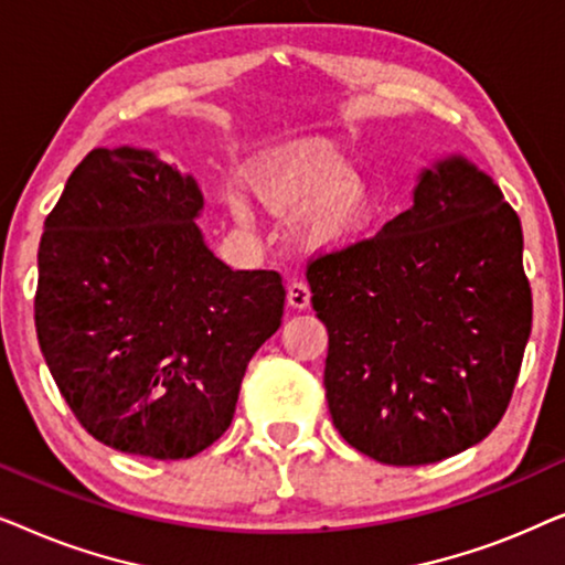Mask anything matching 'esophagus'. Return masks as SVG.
Instances as JSON below:
<instances>
[{
  "label": "esophagus",
  "mask_w": 565,
  "mask_h": 565,
  "mask_svg": "<svg viewBox=\"0 0 565 565\" xmlns=\"http://www.w3.org/2000/svg\"><path fill=\"white\" fill-rule=\"evenodd\" d=\"M288 306L296 308V311H306L311 306V290L303 280H292L288 285Z\"/></svg>",
  "instance_id": "1"
}]
</instances>
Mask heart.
Returning a JSON list of instances; mask_svg holds the SVG:
<instances>
[{"mask_svg": "<svg viewBox=\"0 0 565 565\" xmlns=\"http://www.w3.org/2000/svg\"><path fill=\"white\" fill-rule=\"evenodd\" d=\"M244 188L275 218L298 215L296 238L306 252H342L373 228L377 195L342 153L319 141L269 149L244 172ZM236 218H249L242 195H228Z\"/></svg>", "mask_w": 565, "mask_h": 565, "instance_id": "1", "label": "heart"}]
</instances>
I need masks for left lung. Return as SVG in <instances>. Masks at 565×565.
I'll use <instances>...</instances> for the list:
<instances>
[{"instance_id":"left-lung-1","label":"left lung","mask_w":565,"mask_h":565,"mask_svg":"<svg viewBox=\"0 0 565 565\" xmlns=\"http://www.w3.org/2000/svg\"><path fill=\"white\" fill-rule=\"evenodd\" d=\"M522 246L499 184L447 157L373 238L308 265L329 412L354 450L427 466L491 435L532 329Z\"/></svg>"}]
</instances>
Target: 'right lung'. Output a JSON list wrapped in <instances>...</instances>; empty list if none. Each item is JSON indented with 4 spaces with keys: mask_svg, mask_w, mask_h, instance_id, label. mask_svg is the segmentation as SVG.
<instances>
[{
    "mask_svg": "<svg viewBox=\"0 0 565 565\" xmlns=\"http://www.w3.org/2000/svg\"><path fill=\"white\" fill-rule=\"evenodd\" d=\"M203 192L146 149H95L38 249V344L76 419L128 455L182 460L234 419L254 352L280 329L273 269H231L195 218Z\"/></svg>",
    "mask_w": 565,
    "mask_h": 565,
    "instance_id": "right-lung-1",
    "label": "right lung"
}]
</instances>
